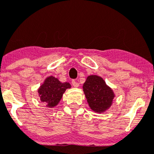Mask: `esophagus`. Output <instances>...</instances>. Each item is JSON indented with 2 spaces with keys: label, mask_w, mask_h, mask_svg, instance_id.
Masks as SVG:
<instances>
[{
  "label": "esophagus",
  "mask_w": 154,
  "mask_h": 154,
  "mask_svg": "<svg viewBox=\"0 0 154 154\" xmlns=\"http://www.w3.org/2000/svg\"><path fill=\"white\" fill-rule=\"evenodd\" d=\"M72 86H74L75 88H78L79 86V84L76 81H75V80H73V81L72 82Z\"/></svg>",
  "instance_id": "obj_1"
}]
</instances>
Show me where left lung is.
Returning <instances> with one entry per match:
<instances>
[{"label":"left lung","instance_id":"obj_1","mask_svg":"<svg viewBox=\"0 0 154 154\" xmlns=\"http://www.w3.org/2000/svg\"><path fill=\"white\" fill-rule=\"evenodd\" d=\"M82 88L89 107L92 111L102 113L112 106L116 95L102 77L97 75H88Z\"/></svg>","mask_w":154,"mask_h":154}]
</instances>
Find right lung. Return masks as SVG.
Returning <instances> with one entry per match:
<instances>
[{
  "label": "right lung",
  "instance_id": "1",
  "mask_svg": "<svg viewBox=\"0 0 154 154\" xmlns=\"http://www.w3.org/2000/svg\"><path fill=\"white\" fill-rule=\"evenodd\" d=\"M71 88L69 82H61L54 76H48L38 89L41 101L50 108L55 107L60 101L66 90Z\"/></svg>",
  "mask_w": 154,
  "mask_h": 154
}]
</instances>
